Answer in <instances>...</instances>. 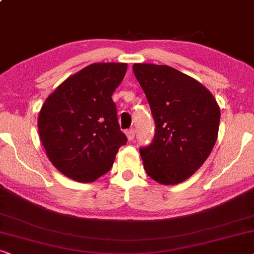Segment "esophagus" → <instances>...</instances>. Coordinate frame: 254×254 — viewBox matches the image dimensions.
I'll return each instance as SVG.
<instances>
[{
    "mask_svg": "<svg viewBox=\"0 0 254 254\" xmlns=\"http://www.w3.org/2000/svg\"><path fill=\"white\" fill-rule=\"evenodd\" d=\"M126 133H127V137L128 140H133V138H134V135H135V130H134V128H128V130L126 132Z\"/></svg>",
    "mask_w": 254,
    "mask_h": 254,
    "instance_id": "obj_1",
    "label": "esophagus"
}]
</instances>
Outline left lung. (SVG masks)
Returning <instances> with one entry per match:
<instances>
[{
	"label": "left lung",
	"instance_id": "8db88e82",
	"mask_svg": "<svg viewBox=\"0 0 254 254\" xmlns=\"http://www.w3.org/2000/svg\"><path fill=\"white\" fill-rule=\"evenodd\" d=\"M155 122L151 144L140 147L146 173L163 185L182 183L206 161L219 132L220 108L205 86L168 65L132 66Z\"/></svg>",
	"mask_w": 254,
	"mask_h": 254
}]
</instances>
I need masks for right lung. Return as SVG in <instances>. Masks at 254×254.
Here are the masks:
<instances>
[{
  "label": "right lung",
  "mask_w": 254,
  "mask_h": 254,
  "mask_svg": "<svg viewBox=\"0 0 254 254\" xmlns=\"http://www.w3.org/2000/svg\"><path fill=\"white\" fill-rule=\"evenodd\" d=\"M126 63H94L67 78L48 96L38 128L48 159L65 176L81 183L108 173L121 146L112 95L126 76Z\"/></svg>",
  "instance_id": "add662e5"
}]
</instances>
